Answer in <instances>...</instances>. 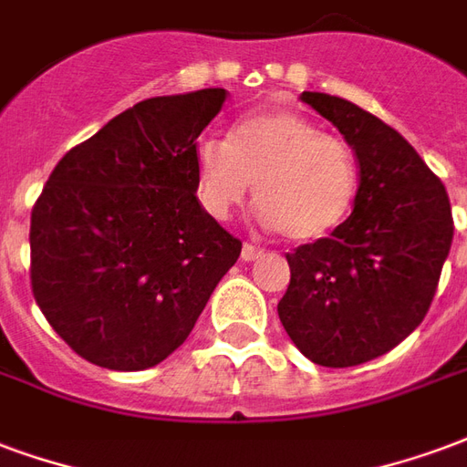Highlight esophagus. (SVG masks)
I'll return each instance as SVG.
<instances>
[{"label": "esophagus", "instance_id": "1", "mask_svg": "<svg viewBox=\"0 0 467 467\" xmlns=\"http://www.w3.org/2000/svg\"><path fill=\"white\" fill-rule=\"evenodd\" d=\"M257 257H262L260 247H257V244H252V243H244L243 244V260L252 262V260H257Z\"/></svg>", "mask_w": 467, "mask_h": 467}]
</instances>
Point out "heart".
<instances>
[{
	"mask_svg": "<svg viewBox=\"0 0 467 467\" xmlns=\"http://www.w3.org/2000/svg\"><path fill=\"white\" fill-rule=\"evenodd\" d=\"M358 182L354 148L289 110L243 116L224 140L195 146V190L207 215L227 220L254 185L265 224L292 243L339 230L357 205Z\"/></svg>",
	"mask_w": 467,
	"mask_h": 467,
	"instance_id": "heart-1",
	"label": "heart"
}]
</instances>
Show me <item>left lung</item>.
<instances>
[{
  "mask_svg": "<svg viewBox=\"0 0 467 467\" xmlns=\"http://www.w3.org/2000/svg\"><path fill=\"white\" fill-rule=\"evenodd\" d=\"M358 158V198L331 237L286 252L282 327L314 364L344 368L381 357L423 321L453 243L443 182L399 130L357 103L304 91Z\"/></svg>",
  "mask_w": 467,
  "mask_h": 467,
  "instance_id": "left-lung-1",
  "label": "left lung"
}]
</instances>
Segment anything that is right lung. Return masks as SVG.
Instances as JSON below:
<instances>
[{"instance_id":"add662e5","label":"right lung","mask_w":467,"mask_h":467,"mask_svg":"<svg viewBox=\"0 0 467 467\" xmlns=\"http://www.w3.org/2000/svg\"><path fill=\"white\" fill-rule=\"evenodd\" d=\"M224 99L202 88L136 103L71 148L31 207V292L86 361L161 364L240 257L195 195L198 136Z\"/></svg>"}]
</instances>
